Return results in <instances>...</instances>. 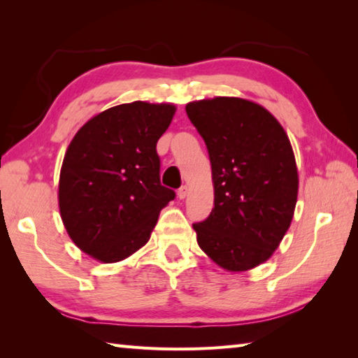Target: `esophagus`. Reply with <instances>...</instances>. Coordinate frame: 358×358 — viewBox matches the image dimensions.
Returning <instances> with one entry per match:
<instances>
[{"mask_svg":"<svg viewBox=\"0 0 358 358\" xmlns=\"http://www.w3.org/2000/svg\"><path fill=\"white\" fill-rule=\"evenodd\" d=\"M187 192H189V189H187V186H181L180 189H178V192H177V195H178V199L180 200H185L186 196H187Z\"/></svg>","mask_w":358,"mask_h":358,"instance_id":"1","label":"esophagus"}]
</instances>
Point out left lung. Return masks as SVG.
Segmentation results:
<instances>
[{
    "mask_svg": "<svg viewBox=\"0 0 358 358\" xmlns=\"http://www.w3.org/2000/svg\"><path fill=\"white\" fill-rule=\"evenodd\" d=\"M186 113L206 143L214 180V209L194 223L196 241L223 269H252L292 222L299 173L291 141L271 112L243 98L192 101Z\"/></svg>",
    "mask_w": 358,
    "mask_h": 358,
    "instance_id": "left-lung-1",
    "label": "left lung"
}]
</instances>
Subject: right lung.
Wrapping results in <instances>:
<instances>
[{
	"mask_svg": "<svg viewBox=\"0 0 358 358\" xmlns=\"http://www.w3.org/2000/svg\"><path fill=\"white\" fill-rule=\"evenodd\" d=\"M173 113L172 104H120L90 118L67 148L59 214L72 241L95 260L115 263L136 252L175 199L159 183L157 154Z\"/></svg>",
	"mask_w": 358,
	"mask_h": 358,
	"instance_id": "obj_1",
	"label": "right lung"
}]
</instances>
